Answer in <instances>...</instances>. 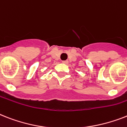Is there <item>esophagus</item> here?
I'll use <instances>...</instances> for the list:
<instances>
[{"label": "esophagus", "mask_w": 127, "mask_h": 127, "mask_svg": "<svg viewBox=\"0 0 127 127\" xmlns=\"http://www.w3.org/2000/svg\"><path fill=\"white\" fill-rule=\"evenodd\" d=\"M62 62L64 63V64H67L68 61L67 60H64V61H62Z\"/></svg>", "instance_id": "esophagus-1"}]
</instances>
